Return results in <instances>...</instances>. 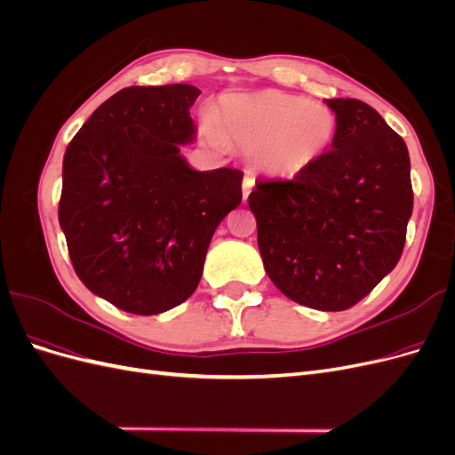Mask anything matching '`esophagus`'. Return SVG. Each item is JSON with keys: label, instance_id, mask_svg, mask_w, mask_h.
Instances as JSON below:
<instances>
[{"label": "esophagus", "instance_id": "1", "mask_svg": "<svg viewBox=\"0 0 455 455\" xmlns=\"http://www.w3.org/2000/svg\"><path fill=\"white\" fill-rule=\"evenodd\" d=\"M252 186H254V178L252 176H244V180H243V199L244 201L249 199L251 191H252Z\"/></svg>", "mask_w": 455, "mask_h": 455}]
</instances>
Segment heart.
<instances>
[{
    "label": "heart",
    "mask_w": 455,
    "mask_h": 455,
    "mask_svg": "<svg viewBox=\"0 0 455 455\" xmlns=\"http://www.w3.org/2000/svg\"><path fill=\"white\" fill-rule=\"evenodd\" d=\"M212 131L222 142L249 151L258 171L292 178L332 148L338 117L323 102L264 89L224 96L212 112Z\"/></svg>",
    "instance_id": "b5f03b06"
}]
</instances>
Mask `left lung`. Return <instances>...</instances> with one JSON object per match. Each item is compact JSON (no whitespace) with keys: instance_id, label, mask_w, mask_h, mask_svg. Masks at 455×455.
Returning <instances> with one entry per match:
<instances>
[{"instance_id":"1","label":"left lung","mask_w":455,"mask_h":455,"mask_svg":"<svg viewBox=\"0 0 455 455\" xmlns=\"http://www.w3.org/2000/svg\"><path fill=\"white\" fill-rule=\"evenodd\" d=\"M326 104L332 149L292 180H258L249 196L273 284L299 306L343 311L401 259L414 209L404 140L356 99Z\"/></svg>"}]
</instances>
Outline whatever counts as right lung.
I'll list each match as a JSON object with an SVG mask.
<instances>
[{"mask_svg": "<svg viewBox=\"0 0 455 455\" xmlns=\"http://www.w3.org/2000/svg\"><path fill=\"white\" fill-rule=\"evenodd\" d=\"M194 85L127 87L68 144L59 222L89 291L134 315L180 306L201 281L220 222L237 209L243 172L194 171Z\"/></svg>", "mask_w": 455, "mask_h": 455, "instance_id": "obj_1", "label": "right lung"}]
</instances>
